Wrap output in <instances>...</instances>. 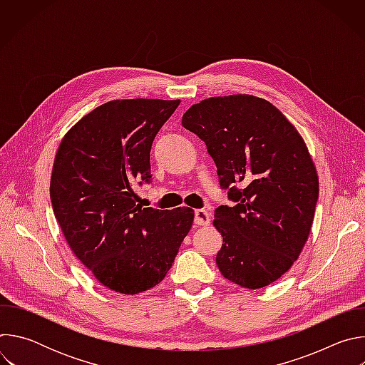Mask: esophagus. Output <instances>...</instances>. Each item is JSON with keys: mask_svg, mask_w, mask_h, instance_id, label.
Masks as SVG:
<instances>
[{"mask_svg": "<svg viewBox=\"0 0 365 365\" xmlns=\"http://www.w3.org/2000/svg\"><path fill=\"white\" fill-rule=\"evenodd\" d=\"M211 222V214L205 210L195 211V224L196 225H207Z\"/></svg>", "mask_w": 365, "mask_h": 365, "instance_id": "obj_1", "label": "esophagus"}]
</instances>
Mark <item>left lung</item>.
<instances>
[{"mask_svg": "<svg viewBox=\"0 0 365 365\" xmlns=\"http://www.w3.org/2000/svg\"><path fill=\"white\" fill-rule=\"evenodd\" d=\"M182 125L205 141L234 202L215 210L221 274L245 289L276 282L297 259L319 196L303 138L269 101L252 95L203 99Z\"/></svg>", "mask_w": 365, "mask_h": 365, "instance_id": "1", "label": "left lung"}]
</instances>
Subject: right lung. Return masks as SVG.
<instances>
[{
	"instance_id": "1",
	"label": "right lung",
	"mask_w": 365,
	"mask_h": 365,
	"mask_svg": "<svg viewBox=\"0 0 365 365\" xmlns=\"http://www.w3.org/2000/svg\"><path fill=\"white\" fill-rule=\"evenodd\" d=\"M180 101L117 99L63 137L50 199L73 254L106 287L137 294L170 270L193 210L141 207L134 183H150V150Z\"/></svg>"
}]
</instances>
